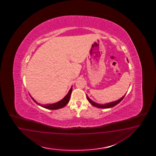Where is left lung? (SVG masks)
<instances>
[{
    "label": "left lung",
    "instance_id": "8db88e82",
    "mask_svg": "<svg viewBox=\"0 0 156 156\" xmlns=\"http://www.w3.org/2000/svg\"><path fill=\"white\" fill-rule=\"evenodd\" d=\"M126 95V94H125ZM125 95L124 96H123L122 98H121L120 99H118L117 101H114V102H110V103H108V104H98L97 103H95L94 101H93L91 99H90L88 96L86 95V97H87V98L88 99L89 102H90V104H91L92 105H93L96 108H102V109H108V108H113L114 106H115V105H117V104H119L123 99V98L125 97Z\"/></svg>",
    "mask_w": 156,
    "mask_h": 156
}]
</instances>
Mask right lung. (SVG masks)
I'll return each mask as SVG.
<instances>
[{
    "label": "right lung",
    "mask_w": 156,
    "mask_h": 156,
    "mask_svg": "<svg viewBox=\"0 0 156 156\" xmlns=\"http://www.w3.org/2000/svg\"><path fill=\"white\" fill-rule=\"evenodd\" d=\"M72 87L71 89L69 90V93H67V94L66 95V96L63 98V99L57 102L56 103L52 104H47V105H41V104H38L37 103L32 97L31 98L33 99L34 101L35 102H36L37 104H38V105L42 106L44 108L46 109H50V110H56V109H61V108H63L64 106H65L67 104L69 103V101H70V96H71V92H72Z\"/></svg>",
    "instance_id": "obj_1"
}]
</instances>
